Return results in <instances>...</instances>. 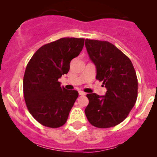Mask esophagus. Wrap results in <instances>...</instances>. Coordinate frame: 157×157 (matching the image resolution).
Here are the masks:
<instances>
[{
	"label": "esophagus",
	"instance_id": "34e87169",
	"mask_svg": "<svg viewBox=\"0 0 157 157\" xmlns=\"http://www.w3.org/2000/svg\"><path fill=\"white\" fill-rule=\"evenodd\" d=\"M79 94L81 95V96H84V95H86V94L82 91H79Z\"/></svg>",
	"mask_w": 157,
	"mask_h": 157
}]
</instances>
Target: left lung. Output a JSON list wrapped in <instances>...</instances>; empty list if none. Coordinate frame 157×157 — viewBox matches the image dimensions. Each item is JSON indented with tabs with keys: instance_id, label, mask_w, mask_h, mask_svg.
I'll return each mask as SVG.
<instances>
[{
	"instance_id": "left-lung-1",
	"label": "left lung",
	"mask_w": 157,
	"mask_h": 157,
	"mask_svg": "<svg viewBox=\"0 0 157 157\" xmlns=\"http://www.w3.org/2000/svg\"><path fill=\"white\" fill-rule=\"evenodd\" d=\"M86 50L96 67V79L102 81L105 94H88L86 117L97 128H111L127 117L137 98L138 81L130 59L108 41L86 39Z\"/></svg>"
}]
</instances>
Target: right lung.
<instances>
[{
	"mask_svg": "<svg viewBox=\"0 0 157 157\" xmlns=\"http://www.w3.org/2000/svg\"><path fill=\"white\" fill-rule=\"evenodd\" d=\"M83 38L63 37L41 46L27 65L23 95L27 109L37 122L49 128L63 125L78 97L75 90L60 86L70 62L80 55Z\"/></svg>",
	"mask_w": 157,
	"mask_h": 157,
	"instance_id": "add662e5",
	"label": "right lung"
}]
</instances>
